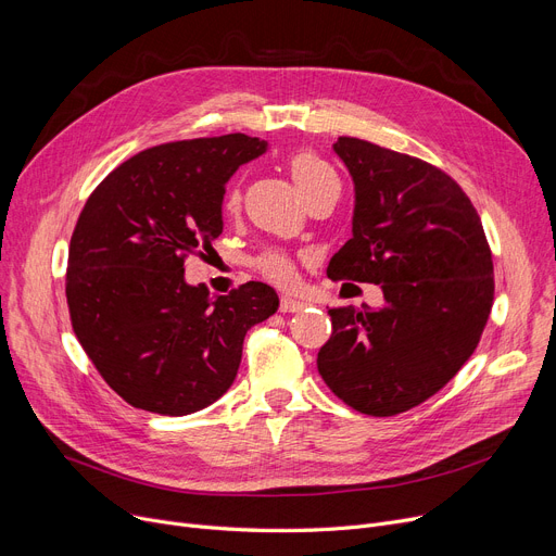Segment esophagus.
Instances as JSON below:
<instances>
[{"mask_svg": "<svg viewBox=\"0 0 556 556\" xmlns=\"http://www.w3.org/2000/svg\"><path fill=\"white\" fill-rule=\"evenodd\" d=\"M306 304L302 302V300H298V298H293V295H283L281 300H279V311L281 313H298V311H302Z\"/></svg>", "mask_w": 556, "mask_h": 556, "instance_id": "1", "label": "esophagus"}]
</instances>
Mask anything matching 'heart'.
Wrapping results in <instances>:
<instances>
[{
	"label": "heart",
	"instance_id": "heart-1",
	"mask_svg": "<svg viewBox=\"0 0 556 556\" xmlns=\"http://www.w3.org/2000/svg\"><path fill=\"white\" fill-rule=\"evenodd\" d=\"M288 166H290V175H293V180H295L298 189L304 193V198L311 191H315L323 182L336 178L331 166L325 160H319L315 153H308V151L295 153L293 157H290ZM239 200H241L239 189H229V193L225 198V207L227 210H237ZM254 268L263 277L275 281V283H288L290 279H293V275H295L293 258H290V254H286L283 250H277V248H270L266 252H261L254 258Z\"/></svg>",
	"mask_w": 556,
	"mask_h": 556
}]
</instances>
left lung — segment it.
I'll use <instances>...</instances> for the list:
<instances>
[{"instance_id":"obj_1","label":"left lung","mask_w":556,"mask_h":556,"mask_svg":"<svg viewBox=\"0 0 556 556\" xmlns=\"http://www.w3.org/2000/svg\"><path fill=\"white\" fill-rule=\"evenodd\" d=\"M333 151L354 178V237L333 281L378 283L381 308H331L317 371L354 410L392 417L440 392L471 358L493 304V261L469 195L419 157L356 137Z\"/></svg>"}]
</instances>
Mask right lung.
Returning a JSON list of instances; mask_svg holds the SVG:
<instances>
[{"mask_svg":"<svg viewBox=\"0 0 556 556\" xmlns=\"http://www.w3.org/2000/svg\"><path fill=\"white\" fill-rule=\"evenodd\" d=\"M266 149L243 132L153 146L87 198L70 243V317L132 407L185 417L212 405L237 378L245 333L277 311L268 283L212 298L185 281L187 256L220 237L225 182Z\"/></svg>","mask_w":556,"mask_h":556,"instance_id":"add662e5","label":"right lung"}]
</instances>
